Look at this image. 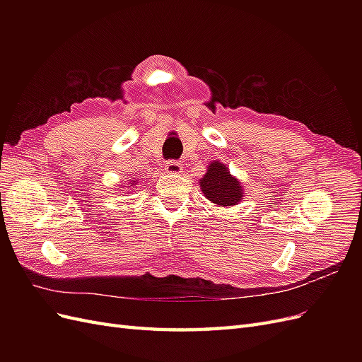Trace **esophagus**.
I'll list each match as a JSON object with an SVG mask.
<instances>
[{
  "label": "esophagus",
  "mask_w": 362,
  "mask_h": 362,
  "mask_svg": "<svg viewBox=\"0 0 362 362\" xmlns=\"http://www.w3.org/2000/svg\"><path fill=\"white\" fill-rule=\"evenodd\" d=\"M164 170L170 175H178L182 172V164L177 160H169L166 164H164Z\"/></svg>",
  "instance_id": "1"
}]
</instances>
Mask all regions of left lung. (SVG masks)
I'll return each instance as SVG.
<instances>
[{"instance_id":"obj_1","label":"left lung","mask_w":362,"mask_h":362,"mask_svg":"<svg viewBox=\"0 0 362 362\" xmlns=\"http://www.w3.org/2000/svg\"><path fill=\"white\" fill-rule=\"evenodd\" d=\"M201 190L208 201L217 206L237 205L243 199V185L229 173L221 161H211L204 178L199 180Z\"/></svg>"}]
</instances>
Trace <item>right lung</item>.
Masks as SVG:
<instances>
[{"instance_id": "obj_1", "label": "right lung", "mask_w": 362, "mask_h": 362, "mask_svg": "<svg viewBox=\"0 0 362 362\" xmlns=\"http://www.w3.org/2000/svg\"><path fill=\"white\" fill-rule=\"evenodd\" d=\"M136 184H137L136 181H131V182L128 184V187H133V189H134V185H136Z\"/></svg>"}]
</instances>
